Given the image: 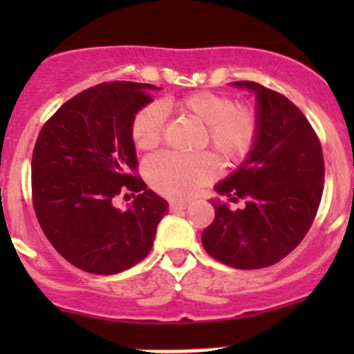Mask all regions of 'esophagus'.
Returning a JSON list of instances; mask_svg holds the SVG:
<instances>
[{"label": "esophagus", "mask_w": 354, "mask_h": 354, "mask_svg": "<svg viewBox=\"0 0 354 354\" xmlns=\"http://www.w3.org/2000/svg\"><path fill=\"white\" fill-rule=\"evenodd\" d=\"M187 207L186 202H170V211L177 212V211H184Z\"/></svg>", "instance_id": "obj_1"}]
</instances>
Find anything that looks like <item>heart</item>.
Here are the masks:
<instances>
[{
	"label": "heart",
	"instance_id": "obj_1",
	"mask_svg": "<svg viewBox=\"0 0 354 354\" xmlns=\"http://www.w3.org/2000/svg\"><path fill=\"white\" fill-rule=\"evenodd\" d=\"M170 108L192 115L204 124L209 145L230 161L245 158L257 136V120L250 109L234 106V101L227 95L196 92L177 101H165L161 106L143 108L134 117L131 129L138 149H154L161 142L165 109ZM145 170L156 192L170 198H187L218 175V161L209 152L193 156L165 152L150 158Z\"/></svg>",
	"mask_w": 354,
	"mask_h": 354
}]
</instances>
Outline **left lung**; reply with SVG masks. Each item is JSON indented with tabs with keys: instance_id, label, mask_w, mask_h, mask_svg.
<instances>
[{
	"instance_id": "8db88e82",
	"label": "left lung",
	"mask_w": 354,
	"mask_h": 354,
	"mask_svg": "<svg viewBox=\"0 0 354 354\" xmlns=\"http://www.w3.org/2000/svg\"><path fill=\"white\" fill-rule=\"evenodd\" d=\"M230 84L255 95L257 136L245 161L214 189L246 205L232 211L211 200L216 216L202 245L223 264L261 270L282 261L308 232L323 195V150L305 115L282 93L253 81Z\"/></svg>"
}]
</instances>
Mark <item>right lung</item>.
Here are the masks:
<instances>
[{
  "instance_id": "add662e5",
  "label": "right lung",
  "mask_w": 354,
  "mask_h": 354,
  "mask_svg": "<svg viewBox=\"0 0 354 354\" xmlns=\"http://www.w3.org/2000/svg\"><path fill=\"white\" fill-rule=\"evenodd\" d=\"M158 86L111 81L68 99L42 127L31 158L37 220L62 257L93 274L129 270L149 255L168 202L136 170L133 122ZM139 193L120 212V191Z\"/></svg>"
}]
</instances>
